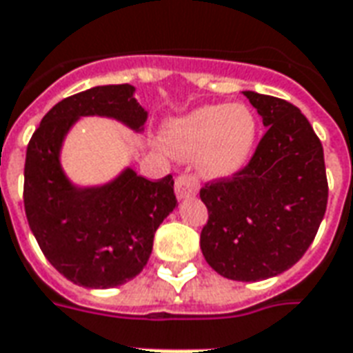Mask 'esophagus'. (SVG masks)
<instances>
[{"label": "esophagus", "instance_id": "obj_1", "mask_svg": "<svg viewBox=\"0 0 353 353\" xmlns=\"http://www.w3.org/2000/svg\"><path fill=\"white\" fill-rule=\"evenodd\" d=\"M174 193H176L179 201L195 197L199 193V182L190 174H180L176 182H174Z\"/></svg>", "mask_w": 353, "mask_h": 353}]
</instances>
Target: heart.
<instances>
[{
  "label": "heart",
  "instance_id": "heart-1",
  "mask_svg": "<svg viewBox=\"0 0 353 353\" xmlns=\"http://www.w3.org/2000/svg\"><path fill=\"white\" fill-rule=\"evenodd\" d=\"M256 141V117L245 104L195 108L167 124L165 143L179 158L197 154L199 173L229 179L242 171Z\"/></svg>",
  "mask_w": 353,
  "mask_h": 353
}]
</instances>
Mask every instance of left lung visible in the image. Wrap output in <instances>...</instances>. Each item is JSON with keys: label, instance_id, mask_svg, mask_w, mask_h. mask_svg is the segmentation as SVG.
<instances>
[{"label": "left lung", "instance_id": "obj_1", "mask_svg": "<svg viewBox=\"0 0 353 353\" xmlns=\"http://www.w3.org/2000/svg\"><path fill=\"white\" fill-rule=\"evenodd\" d=\"M266 134L245 169L201 190L208 221L206 262L227 279L253 283L287 272L303 256L327 206L324 148L287 100L243 91Z\"/></svg>", "mask_w": 353, "mask_h": 353}]
</instances>
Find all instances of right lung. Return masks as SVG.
I'll list each match as a JSON object with an SVG mask.
<instances>
[{
    "label": "right lung",
    "mask_w": 353,
    "mask_h": 353,
    "mask_svg": "<svg viewBox=\"0 0 353 353\" xmlns=\"http://www.w3.org/2000/svg\"><path fill=\"white\" fill-rule=\"evenodd\" d=\"M136 87L98 85L48 111L26 152L23 206L50 264L87 288L128 283L147 266L154 232L176 206L173 176L152 182L124 167L110 182L78 186L61 165L68 132L81 117H108L141 134L148 111Z\"/></svg>",
    "instance_id": "obj_1"
}]
</instances>
